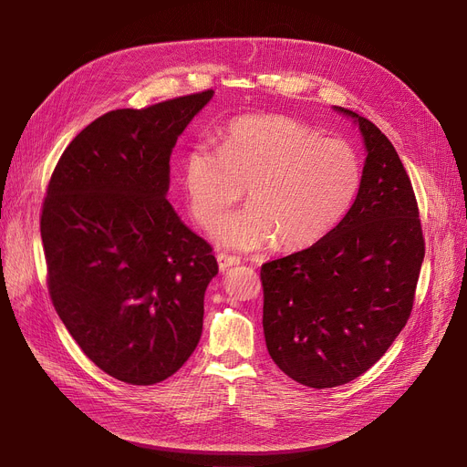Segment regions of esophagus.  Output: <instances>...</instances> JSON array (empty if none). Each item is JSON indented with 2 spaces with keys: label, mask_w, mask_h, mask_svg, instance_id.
I'll return each instance as SVG.
<instances>
[{
  "label": "esophagus",
  "mask_w": 467,
  "mask_h": 467,
  "mask_svg": "<svg viewBox=\"0 0 467 467\" xmlns=\"http://www.w3.org/2000/svg\"><path fill=\"white\" fill-rule=\"evenodd\" d=\"M240 259L236 255H229V254H217V265H219V271H227L229 266L238 265Z\"/></svg>",
  "instance_id": "esophagus-1"
}]
</instances>
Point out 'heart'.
Returning a JSON list of instances; mask_svg holds the SVG:
<instances>
[{
  "label": "heart",
  "instance_id": "obj_1",
  "mask_svg": "<svg viewBox=\"0 0 467 467\" xmlns=\"http://www.w3.org/2000/svg\"><path fill=\"white\" fill-rule=\"evenodd\" d=\"M182 182L192 219L213 229L248 191L250 208L229 217L217 240L236 250H257L276 240L282 250H303L324 240L354 206L363 183L358 147L322 138L285 115H246L221 132L219 150L189 147Z\"/></svg>",
  "mask_w": 467,
  "mask_h": 467
}]
</instances>
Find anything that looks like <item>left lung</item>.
<instances>
[{
    "mask_svg": "<svg viewBox=\"0 0 467 467\" xmlns=\"http://www.w3.org/2000/svg\"><path fill=\"white\" fill-rule=\"evenodd\" d=\"M363 134V183L347 217L310 248L261 266L273 361L308 388L363 375L405 327L424 261L419 204L391 141L350 109Z\"/></svg>",
    "mask_w": 467,
    "mask_h": 467,
    "instance_id": "left-lung-1",
    "label": "left lung"
}]
</instances>
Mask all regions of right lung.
<instances>
[{
    "mask_svg": "<svg viewBox=\"0 0 467 467\" xmlns=\"http://www.w3.org/2000/svg\"><path fill=\"white\" fill-rule=\"evenodd\" d=\"M213 90L92 120L47 187L48 296L85 356L136 386L174 375L199 345L212 246L166 201L170 155Z\"/></svg>",
    "mask_w": 467,
    "mask_h": 467,
    "instance_id": "add662e5",
    "label": "right lung"
}]
</instances>
